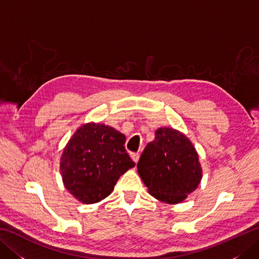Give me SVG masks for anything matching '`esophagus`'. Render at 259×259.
<instances>
[{
    "mask_svg": "<svg viewBox=\"0 0 259 259\" xmlns=\"http://www.w3.org/2000/svg\"><path fill=\"white\" fill-rule=\"evenodd\" d=\"M131 158H133V160L137 163L139 160V153L138 152H131Z\"/></svg>",
    "mask_w": 259,
    "mask_h": 259,
    "instance_id": "1",
    "label": "esophagus"
}]
</instances>
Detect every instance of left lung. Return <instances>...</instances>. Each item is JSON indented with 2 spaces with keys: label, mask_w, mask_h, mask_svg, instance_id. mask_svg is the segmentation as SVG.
<instances>
[{
  "label": "left lung",
  "mask_w": 259,
  "mask_h": 259,
  "mask_svg": "<svg viewBox=\"0 0 259 259\" xmlns=\"http://www.w3.org/2000/svg\"><path fill=\"white\" fill-rule=\"evenodd\" d=\"M148 191L158 200L178 203L197 189L202 178L194 145L180 131L159 128L137 164Z\"/></svg>",
  "instance_id": "8db88e82"
}]
</instances>
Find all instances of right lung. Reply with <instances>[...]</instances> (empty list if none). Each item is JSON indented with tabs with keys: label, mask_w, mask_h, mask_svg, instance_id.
Wrapping results in <instances>:
<instances>
[{
	"label": "right lung",
	"mask_w": 259,
	"mask_h": 259,
	"mask_svg": "<svg viewBox=\"0 0 259 259\" xmlns=\"http://www.w3.org/2000/svg\"><path fill=\"white\" fill-rule=\"evenodd\" d=\"M125 136L103 123H85L62 152L63 184L80 202L96 203L111 194L121 175L134 168L124 148Z\"/></svg>",
	"instance_id": "right-lung-1"
}]
</instances>
